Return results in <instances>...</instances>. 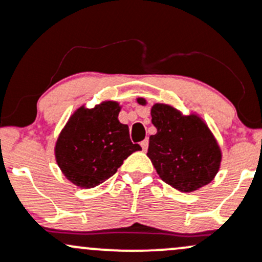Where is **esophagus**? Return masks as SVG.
Wrapping results in <instances>:
<instances>
[{"mask_svg": "<svg viewBox=\"0 0 262 262\" xmlns=\"http://www.w3.org/2000/svg\"><path fill=\"white\" fill-rule=\"evenodd\" d=\"M140 147H142V149L145 152V150H147V148H148V139L142 140V142H140Z\"/></svg>", "mask_w": 262, "mask_h": 262, "instance_id": "obj_1", "label": "esophagus"}]
</instances>
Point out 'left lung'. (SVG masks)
Masks as SVG:
<instances>
[{"label": "left lung", "instance_id": "8db88e82", "mask_svg": "<svg viewBox=\"0 0 262 262\" xmlns=\"http://www.w3.org/2000/svg\"><path fill=\"white\" fill-rule=\"evenodd\" d=\"M140 105L147 100L138 98ZM157 133L149 137L147 156L162 181L181 192L206 186L219 172L221 148L208 125L197 114L183 115L168 104L150 109Z\"/></svg>", "mask_w": 262, "mask_h": 262}]
</instances>
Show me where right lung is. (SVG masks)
Listing matches in <instances>:
<instances>
[{"label":"right lung","instance_id":"right-lung-1","mask_svg":"<svg viewBox=\"0 0 262 262\" xmlns=\"http://www.w3.org/2000/svg\"><path fill=\"white\" fill-rule=\"evenodd\" d=\"M119 103L103 101L74 112L55 145L57 166L71 183L93 188L115 174L124 159L142 150L129 138V128L118 119Z\"/></svg>","mask_w":262,"mask_h":262}]
</instances>
